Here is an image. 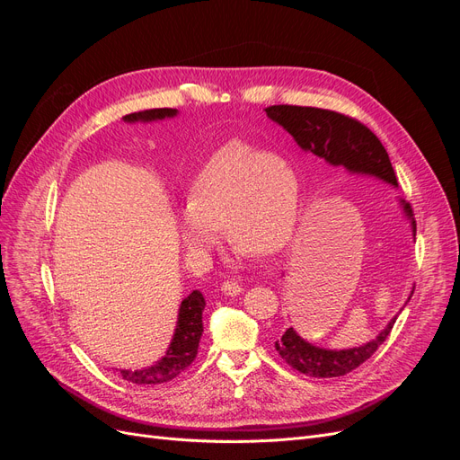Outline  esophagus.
Returning <instances> with one entry per match:
<instances>
[{
	"mask_svg": "<svg viewBox=\"0 0 460 460\" xmlns=\"http://www.w3.org/2000/svg\"><path fill=\"white\" fill-rule=\"evenodd\" d=\"M220 291L225 296H238L242 291V286L238 282H234V280H226V282H222Z\"/></svg>",
	"mask_w": 460,
	"mask_h": 460,
	"instance_id": "1",
	"label": "esophagus"
}]
</instances>
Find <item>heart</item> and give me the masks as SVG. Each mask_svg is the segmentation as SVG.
I'll list each match as a JSON object with an SVG mask.
<instances>
[{
    "mask_svg": "<svg viewBox=\"0 0 460 460\" xmlns=\"http://www.w3.org/2000/svg\"><path fill=\"white\" fill-rule=\"evenodd\" d=\"M184 208L180 238L188 249L211 245L220 226L235 249L267 257L280 252L294 234L299 182L284 159L230 142L191 178Z\"/></svg>",
    "mask_w": 460,
    "mask_h": 460,
    "instance_id": "heart-1",
    "label": "heart"
}]
</instances>
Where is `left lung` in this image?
<instances>
[{"instance_id":"8db88e82","label":"left lung","mask_w":460,"mask_h":460,"mask_svg":"<svg viewBox=\"0 0 460 460\" xmlns=\"http://www.w3.org/2000/svg\"><path fill=\"white\" fill-rule=\"evenodd\" d=\"M267 115L286 128L297 146L313 155L324 159L332 166H343L355 174H370L397 188V176L387 157V151L363 122L336 111L299 105H272L264 109ZM402 211L411 218L412 232L416 222L409 203L401 201ZM414 291V289H412ZM395 324V318L376 336V340L353 347V349H324L305 341L294 328H288L274 343L276 351L286 363L313 378H336L345 376L368 360L385 341Z\"/></svg>"}]
</instances>
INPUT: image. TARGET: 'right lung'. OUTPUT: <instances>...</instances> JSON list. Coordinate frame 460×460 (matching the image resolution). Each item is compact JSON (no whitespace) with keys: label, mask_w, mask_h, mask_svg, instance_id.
<instances>
[{"label":"right lung","mask_w":460,"mask_h":460,"mask_svg":"<svg viewBox=\"0 0 460 460\" xmlns=\"http://www.w3.org/2000/svg\"><path fill=\"white\" fill-rule=\"evenodd\" d=\"M178 113L176 109H147L140 111V113H130L122 117L127 122H151V120H163L171 119ZM203 309H205V299L201 291H191V294L180 303L178 311V323L172 341L169 345V351L166 355L157 360L153 367L142 368V370H120V376L127 382L137 384V385H155L174 380L178 374H182L198 355L199 340L203 333Z\"/></svg>","instance_id":"add662e5"}]
</instances>
